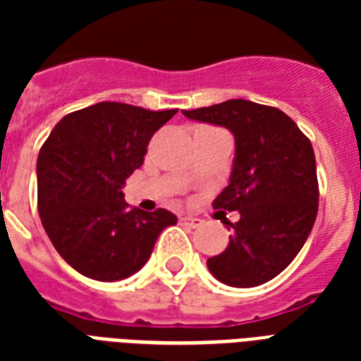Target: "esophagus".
Returning a JSON list of instances; mask_svg holds the SVG:
<instances>
[{
	"label": "esophagus",
	"mask_w": 361,
	"mask_h": 361,
	"mask_svg": "<svg viewBox=\"0 0 361 361\" xmlns=\"http://www.w3.org/2000/svg\"><path fill=\"white\" fill-rule=\"evenodd\" d=\"M180 223L183 226L195 228V226L200 225V219H197V217H191V215H183V217H180Z\"/></svg>",
	"instance_id": "esophagus-1"
}]
</instances>
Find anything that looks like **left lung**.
I'll return each instance as SVG.
<instances>
[{
	"label": "left lung",
	"mask_w": 361,
	"mask_h": 361,
	"mask_svg": "<svg viewBox=\"0 0 361 361\" xmlns=\"http://www.w3.org/2000/svg\"><path fill=\"white\" fill-rule=\"evenodd\" d=\"M183 116L226 127L236 142L231 183L214 208L240 212V221H223L232 228L231 241L208 258V269L238 288L274 279L300 252L319 212L311 142L285 112L245 99L183 110Z\"/></svg>",
	"instance_id": "1"
}]
</instances>
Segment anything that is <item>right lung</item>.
Here are the masks:
<instances>
[{
	"label": "right lung",
	"mask_w": 361,
	"mask_h": 361,
	"mask_svg": "<svg viewBox=\"0 0 361 361\" xmlns=\"http://www.w3.org/2000/svg\"><path fill=\"white\" fill-rule=\"evenodd\" d=\"M178 110L97 103L59 120L37 159L39 215L65 262L95 281H120L147 262L159 234L176 225L159 208H129L125 180Z\"/></svg>",
	"instance_id": "obj_1"
}]
</instances>
